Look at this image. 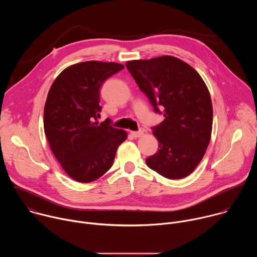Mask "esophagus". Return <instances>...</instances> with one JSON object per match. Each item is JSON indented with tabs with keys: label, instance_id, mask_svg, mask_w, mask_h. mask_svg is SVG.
<instances>
[{
	"label": "esophagus",
	"instance_id": "1",
	"mask_svg": "<svg viewBox=\"0 0 257 257\" xmlns=\"http://www.w3.org/2000/svg\"><path fill=\"white\" fill-rule=\"evenodd\" d=\"M144 128H140L138 131H133V132H131V135L133 136V137H135V138H137V137H140L141 135H143L144 134Z\"/></svg>",
	"mask_w": 257,
	"mask_h": 257
}]
</instances>
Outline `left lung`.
<instances>
[{"instance_id":"obj_1","label":"left lung","mask_w":257,"mask_h":257,"mask_svg":"<svg viewBox=\"0 0 257 257\" xmlns=\"http://www.w3.org/2000/svg\"><path fill=\"white\" fill-rule=\"evenodd\" d=\"M126 67L155 112L165 117L153 127L160 150L146 165L168 179L187 177L202 160L211 135L212 104L204 81L172 56L130 61Z\"/></svg>"}]
</instances>
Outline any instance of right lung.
I'll return each mask as SVG.
<instances>
[{"instance_id":"right-lung-1","label":"right lung","mask_w":257,"mask_h":257,"mask_svg":"<svg viewBox=\"0 0 257 257\" xmlns=\"http://www.w3.org/2000/svg\"><path fill=\"white\" fill-rule=\"evenodd\" d=\"M124 68L118 63L87 61L72 65L52 84L44 111L51 150L64 171L77 182L89 183L113 166L124 130L111 121L98 123L99 91L105 79Z\"/></svg>"}]
</instances>
